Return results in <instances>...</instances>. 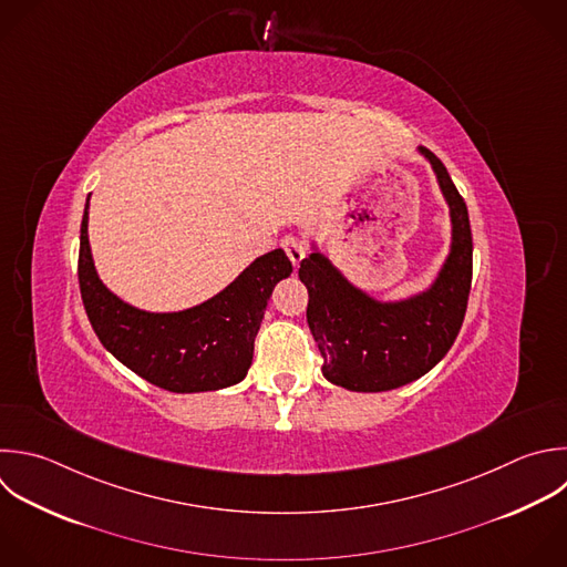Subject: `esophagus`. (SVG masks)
<instances>
[{
    "instance_id": "34e87169",
    "label": "esophagus",
    "mask_w": 567,
    "mask_h": 567,
    "mask_svg": "<svg viewBox=\"0 0 567 567\" xmlns=\"http://www.w3.org/2000/svg\"><path fill=\"white\" fill-rule=\"evenodd\" d=\"M281 246L286 250V255L290 257L292 266H299L306 259V255H308V246L299 237H295V235H286L281 239Z\"/></svg>"
}]
</instances>
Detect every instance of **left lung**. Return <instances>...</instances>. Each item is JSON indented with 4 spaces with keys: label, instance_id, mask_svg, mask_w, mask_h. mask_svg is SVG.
<instances>
[{
    "label": "left lung",
    "instance_id": "1",
    "mask_svg": "<svg viewBox=\"0 0 567 567\" xmlns=\"http://www.w3.org/2000/svg\"><path fill=\"white\" fill-rule=\"evenodd\" d=\"M419 153L436 175L452 221L450 255L427 290L401 301H377L319 250L299 266L323 377L352 392L394 390L423 377L447 354L465 317L472 286L467 208L441 159L427 148Z\"/></svg>",
    "mask_w": 567,
    "mask_h": 567
}]
</instances>
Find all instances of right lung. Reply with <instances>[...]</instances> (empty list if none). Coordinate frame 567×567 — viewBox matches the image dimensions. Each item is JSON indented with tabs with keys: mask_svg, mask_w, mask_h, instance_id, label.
<instances>
[{
	"mask_svg": "<svg viewBox=\"0 0 567 567\" xmlns=\"http://www.w3.org/2000/svg\"><path fill=\"white\" fill-rule=\"evenodd\" d=\"M89 199L78 275L86 315L102 346L135 374L168 392H210L239 383L252 363L268 299L292 272L286 252L277 248L257 257L230 286L195 308L146 312L102 284L89 244Z\"/></svg>",
	"mask_w": 567,
	"mask_h": 567,
	"instance_id": "right-lung-1",
	"label": "right lung"
}]
</instances>
